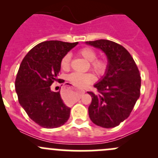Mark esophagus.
<instances>
[{
  "label": "esophagus",
  "mask_w": 158,
  "mask_h": 158,
  "mask_svg": "<svg viewBox=\"0 0 158 158\" xmlns=\"http://www.w3.org/2000/svg\"><path fill=\"white\" fill-rule=\"evenodd\" d=\"M67 92H68V93H69V92H70L69 89H68ZM84 93H85V91H84V90H79V91H78V95H79V97L82 96V95H83Z\"/></svg>",
  "instance_id": "1"
}]
</instances>
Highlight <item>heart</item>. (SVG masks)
Wrapping results in <instances>:
<instances>
[{
  "label": "heart",
  "mask_w": 158,
  "mask_h": 158,
  "mask_svg": "<svg viewBox=\"0 0 158 158\" xmlns=\"http://www.w3.org/2000/svg\"><path fill=\"white\" fill-rule=\"evenodd\" d=\"M79 54L90 62L91 69L98 76H102L105 74L109 66V62L106 57L96 58L97 52L95 49L90 47H85L81 48L79 50ZM70 60H71L70 54H66L60 61V66L62 69L64 70L69 69L70 66ZM68 79L73 85L79 88H83L95 81V76L91 73H73L68 76Z\"/></svg>",
  "instance_id": "1"
}]
</instances>
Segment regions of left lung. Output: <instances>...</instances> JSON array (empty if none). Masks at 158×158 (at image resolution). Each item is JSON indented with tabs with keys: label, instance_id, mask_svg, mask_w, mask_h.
Wrapping results in <instances>:
<instances>
[{
	"label": "left lung",
	"instance_id": "left-lung-1",
	"mask_svg": "<svg viewBox=\"0 0 158 158\" xmlns=\"http://www.w3.org/2000/svg\"><path fill=\"white\" fill-rule=\"evenodd\" d=\"M87 44L101 49L109 60L106 76L94 86L89 118L96 125L110 128L118 126L130 115L141 94V74L129 52L113 41L98 40Z\"/></svg>",
	"mask_w": 158,
	"mask_h": 158
}]
</instances>
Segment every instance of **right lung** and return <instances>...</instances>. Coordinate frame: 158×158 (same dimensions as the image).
<instances>
[{
    "label": "right lung",
    "instance_id": "1",
    "mask_svg": "<svg viewBox=\"0 0 158 158\" xmlns=\"http://www.w3.org/2000/svg\"><path fill=\"white\" fill-rule=\"evenodd\" d=\"M78 42L49 40L35 46L20 63L15 80L18 101L30 119L45 128H55L69 119L71 109L63 103L60 92H52L62 58Z\"/></svg>",
    "mask_w": 158,
    "mask_h": 158
}]
</instances>
